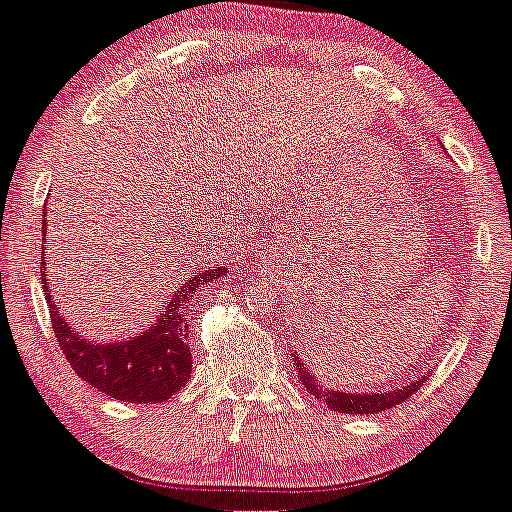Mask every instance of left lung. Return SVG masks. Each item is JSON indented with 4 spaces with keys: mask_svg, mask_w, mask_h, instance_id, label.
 Here are the masks:
<instances>
[{
    "mask_svg": "<svg viewBox=\"0 0 512 512\" xmlns=\"http://www.w3.org/2000/svg\"><path fill=\"white\" fill-rule=\"evenodd\" d=\"M295 371H298L300 383L310 395H315L320 403H327V408L344 412V415H376V412L390 410L395 405H403V400H408L415 390H420L422 383H425V376H417L415 381H408L405 386L393 388V390H378V393H359V390H337V388H324L320 381H317L315 373L307 368L305 361L300 359L298 351H293Z\"/></svg>",
    "mask_w": 512,
    "mask_h": 512,
    "instance_id": "8db88e82",
    "label": "left lung"
}]
</instances>
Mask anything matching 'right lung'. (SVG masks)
<instances>
[{"label": "right lung", "mask_w": 512, "mask_h": 512, "mask_svg": "<svg viewBox=\"0 0 512 512\" xmlns=\"http://www.w3.org/2000/svg\"><path fill=\"white\" fill-rule=\"evenodd\" d=\"M46 212H43L41 232L46 236ZM46 244L41 246V278L46 293L51 320L60 349L82 381L102 390L109 398L122 403H163L188 383L192 371V354L188 344V302L197 288L210 280L227 276L224 266H212L190 276L166 300L161 315L141 334L119 342H97L82 337L58 312L51 288L46 280Z\"/></svg>", "instance_id": "obj_1"}]
</instances>
